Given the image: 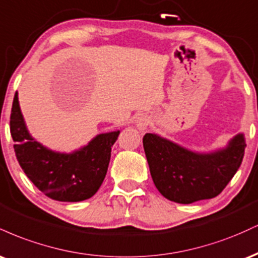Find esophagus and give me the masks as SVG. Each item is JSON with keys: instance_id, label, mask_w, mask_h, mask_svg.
I'll use <instances>...</instances> for the list:
<instances>
[{"instance_id": "esophagus-1", "label": "esophagus", "mask_w": 258, "mask_h": 258, "mask_svg": "<svg viewBox=\"0 0 258 258\" xmlns=\"http://www.w3.org/2000/svg\"><path fill=\"white\" fill-rule=\"evenodd\" d=\"M135 125L138 130L144 131L148 127V125H149V117H148L147 115H138L135 119Z\"/></svg>"}]
</instances>
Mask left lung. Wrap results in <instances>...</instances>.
I'll return each instance as SVG.
<instances>
[{
    "label": "left lung",
    "instance_id": "left-lung-1",
    "mask_svg": "<svg viewBox=\"0 0 258 258\" xmlns=\"http://www.w3.org/2000/svg\"><path fill=\"white\" fill-rule=\"evenodd\" d=\"M143 147L160 193L174 203L191 204L212 199L226 188L240 167L246 143L239 133L226 148L195 153L155 133H147Z\"/></svg>",
    "mask_w": 258,
    "mask_h": 258
}]
</instances>
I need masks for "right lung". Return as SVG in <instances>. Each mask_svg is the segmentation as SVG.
<instances>
[{
	"label": "right lung",
	"instance_id": "obj_1",
	"mask_svg": "<svg viewBox=\"0 0 258 258\" xmlns=\"http://www.w3.org/2000/svg\"><path fill=\"white\" fill-rule=\"evenodd\" d=\"M10 125L17 160L28 178L48 198L67 203L90 199L97 193L108 171L111 147L120 135V131L100 133L73 153L53 152L29 133L17 92Z\"/></svg>",
	"mask_w": 258,
	"mask_h": 258
}]
</instances>
